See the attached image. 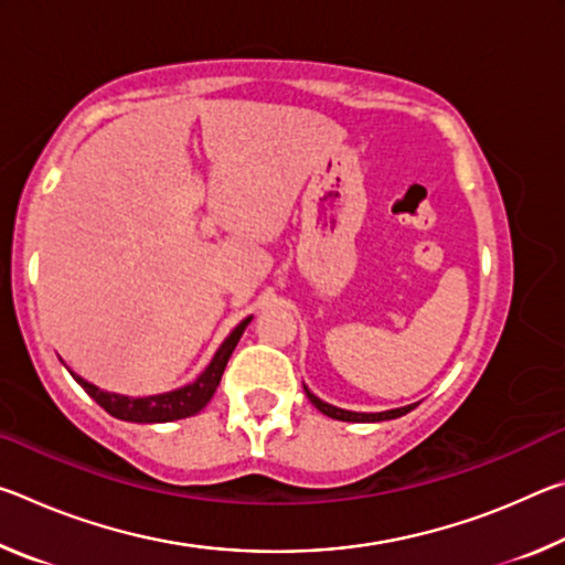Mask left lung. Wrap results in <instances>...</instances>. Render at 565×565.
Listing matches in <instances>:
<instances>
[{
  "label": "left lung",
  "mask_w": 565,
  "mask_h": 565,
  "mask_svg": "<svg viewBox=\"0 0 565 565\" xmlns=\"http://www.w3.org/2000/svg\"><path fill=\"white\" fill-rule=\"evenodd\" d=\"M306 396H309L311 404L317 406L321 414H327V416L337 418V420H353V424H366V420H369V424H374V420L398 418V416L408 414L411 408H416V404H414V406H404V408H394V411H381V414H356V411H343V408H337V406H331V404H323V401L313 396L309 388H306Z\"/></svg>",
  "instance_id": "8db88e82"
}]
</instances>
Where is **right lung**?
<instances>
[{"label": "right lung", "mask_w": 565, "mask_h": 565, "mask_svg": "<svg viewBox=\"0 0 565 565\" xmlns=\"http://www.w3.org/2000/svg\"><path fill=\"white\" fill-rule=\"evenodd\" d=\"M248 321H252V317L244 319L232 333H228V339L222 343V347H218L216 356L212 359V363H209L204 374L199 376L194 384L177 388V391H169V394L129 398V396H119V394H107V391H102L94 384H87V381L79 379L76 374H74V379L79 381L82 388L87 391V394L114 418L134 420V424H167V420L194 416L209 404V401H212L218 381H222V374L226 369V361H228V356H232V351L236 349V343H238V339H242V333H244Z\"/></svg>", "instance_id": "add662e5"}]
</instances>
